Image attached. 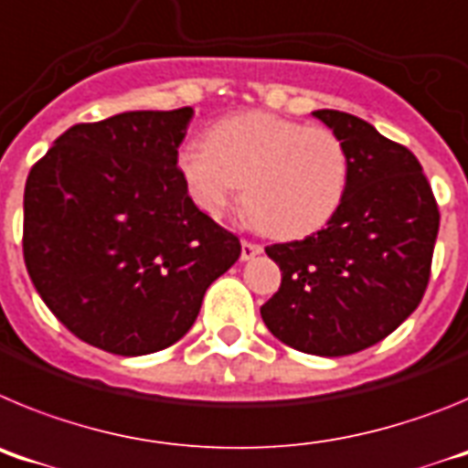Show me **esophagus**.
Returning a JSON list of instances; mask_svg holds the SVG:
<instances>
[{
  "label": "esophagus",
  "instance_id": "34e87169",
  "mask_svg": "<svg viewBox=\"0 0 468 468\" xmlns=\"http://www.w3.org/2000/svg\"><path fill=\"white\" fill-rule=\"evenodd\" d=\"M262 253V246L260 243H253V241H246L243 239L241 241V260H253L255 255Z\"/></svg>",
  "mask_w": 468,
  "mask_h": 468
}]
</instances>
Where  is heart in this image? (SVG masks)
Here are the masks:
<instances>
[{
    "instance_id": "obj_1",
    "label": "heart",
    "mask_w": 468,
    "mask_h": 468,
    "mask_svg": "<svg viewBox=\"0 0 468 468\" xmlns=\"http://www.w3.org/2000/svg\"><path fill=\"white\" fill-rule=\"evenodd\" d=\"M177 166L194 204L210 218H220L243 185L248 218L276 239L321 229L340 208L349 183V156L330 128L270 112L213 123L206 147L187 144Z\"/></svg>"
}]
</instances>
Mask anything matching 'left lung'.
<instances>
[{
	"label": "left lung",
	"instance_id": "1",
	"mask_svg": "<svg viewBox=\"0 0 468 468\" xmlns=\"http://www.w3.org/2000/svg\"><path fill=\"white\" fill-rule=\"evenodd\" d=\"M345 144L349 183L324 229L267 246L279 291L260 307L283 345L316 356H346L378 345L417 309L431 276L436 197L408 147L363 119L316 110Z\"/></svg>",
	"mask_w": 468,
	"mask_h": 468
}]
</instances>
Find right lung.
Wrapping results in <instances>:
<instances>
[{
	"label": "right lung",
	"instance_id": "obj_1",
	"mask_svg": "<svg viewBox=\"0 0 468 468\" xmlns=\"http://www.w3.org/2000/svg\"><path fill=\"white\" fill-rule=\"evenodd\" d=\"M192 107L74 123L32 166L23 258L53 316L89 345H176L241 241L194 206L177 168Z\"/></svg>",
	"mask_w": 468,
	"mask_h": 468
}]
</instances>
